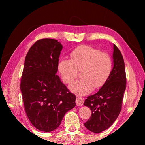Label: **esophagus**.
<instances>
[{
	"label": "esophagus",
	"mask_w": 145,
	"mask_h": 145,
	"mask_svg": "<svg viewBox=\"0 0 145 145\" xmlns=\"http://www.w3.org/2000/svg\"><path fill=\"white\" fill-rule=\"evenodd\" d=\"M75 102H76V104H77V105H78V106H82L83 105V103H84V99H83L82 97H77V99H76Z\"/></svg>",
	"instance_id": "1"
}]
</instances>
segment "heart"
<instances>
[{
    "label": "heart",
    "mask_w": 145,
    "mask_h": 145,
    "mask_svg": "<svg viewBox=\"0 0 145 145\" xmlns=\"http://www.w3.org/2000/svg\"><path fill=\"white\" fill-rule=\"evenodd\" d=\"M70 59L61 58L58 70L63 81L73 83L80 71L82 78L70 86L78 95H85L95 88L102 87L111 74L112 60L109 54L88 45L78 46L70 52Z\"/></svg>",
    "instance_id": "heart-1"
}]
</instances>
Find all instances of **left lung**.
<instances>
[{"label": "left lung", "instance_id": "obj_1", "mask_svg": "<svg viewBox=\"0 0 145 145\" xmlns=\"http://www.w3.org/2000/svg\"><path fill=\"white\" fill-rule=\"evenodd\" d=\"M113 48L114 67L111 75L99 91L88 96L84 102L92 112L84 126L94 133H100L111 127L121 110L126 89L125 69L121 52L114 44Z\"/></svg>", "mask_w": 145, "mask_h": 145}]
</instances>
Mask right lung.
<instances>
[{
    "instance_id": "obj_1",
    "label": "right lung",
    "mask_w": 145,
    "mask_h": 145,
    "mask_svg": "<svg viewBox=\"0 0 145 145\" xmlns=\"http://www.w3.org/2000/svg\"><path fill=\"white\" fill-rule=\"evenodd\" d=\"M62 48L57 40L43 38L36 41L25 57L20 82L24 108L31 123L41 131L57 129L76 105V96L56 75Z\"/></svg>"
}]
</instances>
